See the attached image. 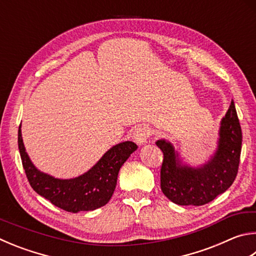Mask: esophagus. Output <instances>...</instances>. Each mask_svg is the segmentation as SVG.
<instances>
[{
	"label": "esophagus",
	"instance_id": "34e87169",
	"mask_svg": "<svg viewBox=\"0 0 256 256\" xmlns=\"http://www.w3.org/2000/svg\"><path fill=\"white\" fill-rule=\"evenodd\" d=\"M150 128L144 126V125H140V126L136 128V130L133 131L132 138L138 146H143V144L146 143L148 138H150Z\"/></svg>",
	"mask_w": 256,
	"mask_h": 256
}]
</instances>
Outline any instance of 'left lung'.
<instances>
[{"label": "left lung", "instance_id": "obj_1", "mask_svg": "<svg viewBox=\"0 0 256 256\" xmlns=\"http://www.w3.org/2000/svg\"><path fill=\"white\" fill-rule=\"evenodd\" d=\"M164 152L160 181L166 198L181 206H202L225 192L238 176L242 150V128L232 100L220 128L215 154L198 168L181 164L172 144L166 140L156 142Z\"/></svg>", "mask_w": 256, "mask_h": 256}]
</instances>
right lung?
I'll return each instance as SVG.
<instances>
[{"mask_svg":"<svg viewBox=\"0 0 256 256\" xmlns=\"http://www.w3.org/2000/svg\"><path fill=\"white\" fill-rule=\"evenodd\" d=\"M18 144L23 169L31 187L52 205L69 212L94 210L106 205L115 190L120 166L138 148L136 144L131 141L116 144L86 174L72 179H57L41 172L32 164L23 144L21 125Z\"/></svg>","mask_w":256,"mask_h":256,"instance_id":"1","label":"right lung"}]
</instances>
